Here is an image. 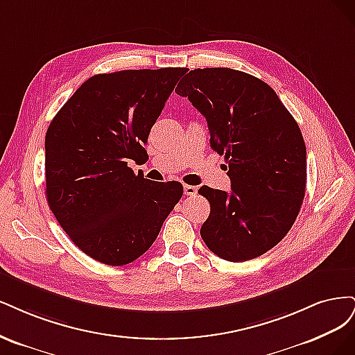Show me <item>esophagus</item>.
<instances>
[{"label":"esophagus","instance_id":"34e87169","mask_svg":"<svg viewBox=\"0 0 355 355\" xmlns=\"http://www.w3.org/2000/svg\"><path fill=\"white\" fill-rule=\"evenodd\" d=\"M184 193L187 194V196H196V194H198V187L186 184L184 186Z\"/></svg>","mask_w":355,"mask_h":355}]
</instances>
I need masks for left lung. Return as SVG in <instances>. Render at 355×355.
Segmentation results:
<instances>
[{
  "label": "left lung",
  "mask_w": 355,
  "mask_h": 355,
  "mask_svg": "<svg viewBox=\"0 0 355 355\" xmlns=\"http://www.w3.org/2000/svg\"><path fill=\"white\" fill-rule=\"evenodd\" d=\"M207 118L211 147L224 155L232 191L202 186L211 205L200 236L215 255L242 262L288 234L305 196L306 148L274 89L230 69L190 71L175 88Z\"/></svg>",
  "instance_id": "1"
}]
</instances>
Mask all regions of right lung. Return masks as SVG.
Returning <instances> with one entry per match:
<instances>
[{
    "instance_id": "right-lung-1",
    "label": "right lung",
    "mask_w": 355,
    "mask_h": 355,
    "mask_svg": "<svg viewBox=\"0 0 355 355\" xmlns=\"http://www.w3.org/2000/svg\"><path fill=\"white\" fill-rule=\"evenodd\" d=\"M186 67L91 76L45 134V194L55 220L88 257L125 266L153 245L182 196L178 181L134 174L148 134Z\"/></svg>"
}]
</instances>
